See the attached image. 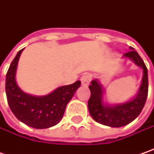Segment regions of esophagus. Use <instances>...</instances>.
Masks as SVG:
<instances>
[{"label": "esophagus", "mask_w": 154, "mask_h": 154, "mask_svg": "<svg viewBox=\"0 0 154 154\" xmlns=\"http://www.w3.org/2000/svg\"><path fill=\"white\" fill-rule=\"evenodd\" d=\"M91 80H92V75L90 74H84L80 78V81H81L82 85L85 86H87L90 84Z\"/></svg>", "instance_id": "34e87169"}]
</instances>
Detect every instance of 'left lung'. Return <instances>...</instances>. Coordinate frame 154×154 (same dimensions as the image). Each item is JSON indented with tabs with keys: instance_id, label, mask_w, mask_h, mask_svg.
Masks as SVG:
<instances>
[{
	"instance_id": "obj_1",
	"label": "left lung",
	"mask_w": 154,
	"mask_h": 154,
	"mask_svg": "<svg viewBox=\"0 0 154 154\" xmlns=\"http://www.w3.org/2000/svg\"><path fill=\"white\" fill-rule=\"evenodd\" d=\"M130 50L131 51L125 53L123 56L130 59L143 69L141 86L135 98L124 103L105 105L103 103V88L98 80H92L89 86L91 91V97L88 100L90 115L97 122L103 125L113 128L125 126L140 115L145 105L148 93L147 68L139 54L134 51L132 47H130Z\"/></svg>"
}]
</instances>
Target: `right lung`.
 <instances>
[{"instance_id":"1","label":"right lung","mask_w":154,"mask_h":154,"mask_svg":"<svg viewBox=\"0 0 154 154\" xmlns=\"http://www.w3.org/2000/svg\"><path fill=\"white\" fill-rule=\"evenodd\" d=\"M24 49L18 52L6 75V94L12 112L22 122L34 128H47L62 120L68 103L80 86V81L58 87L45 96H32L24 92L15 80L17 65Z\"/></svg>"}]
</instances>
